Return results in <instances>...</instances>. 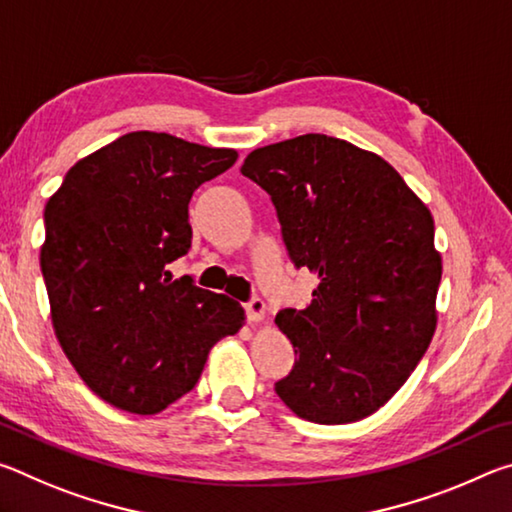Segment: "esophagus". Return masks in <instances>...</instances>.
<instances>
[{"label":"esophagus","mask_w":512,"mask_h":512,"mask_svg":"<svg viewBox=\"0 0 512 512\" xmlns=\"http://www.w3.org/2000/svg\"><path fill=\"white\" fill-rule=\"evenodd\" d=\"M266 314V305L262 298H253L250 302H246V316L250 323H262Z\"/></svg>","instance_id":"34e87169"}]
</instances>
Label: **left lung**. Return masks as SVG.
<instances>
[{
  "instance_id": "8db88e82",
  "label": "left lung",
  "mask_w": 512,
  "mask_h": 512,
  "mask_svg": "<svg viewBox=\"0 0 512 512\" xmlns=\"http://www.w3.org/2000/svg\"><path fill=\"white\" fill-rule=\"evenodd\" d=\"M241 173L271 196L291 262L318 275L305 309L275 316L298 354L275 393L316 424L368 418L436 332L429 207L377 153L320 133L255 149Z\"/></svg>"
}]
</instances>
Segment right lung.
Wrapping results in <instances>:
<instances>
[{
    "mask_svg": "<svg viewBox=\"0 0 512 512\" xmlns=\"http://www.w3.org/2000/svg\"><path fill=\"white\" fill-rule=\"evenodd\" d=\"M235 162V149L135 131L76 162L47 201L51 323L103 402L160 413L196 386L212 345L244 325L239 302L167 271L192 248V194Z\"/></svg>",
    "mask_w": 512,
    "mask_h": 512,
    "instance_id": "add662e5",
    "label": "right lung"
}]
</instances>
